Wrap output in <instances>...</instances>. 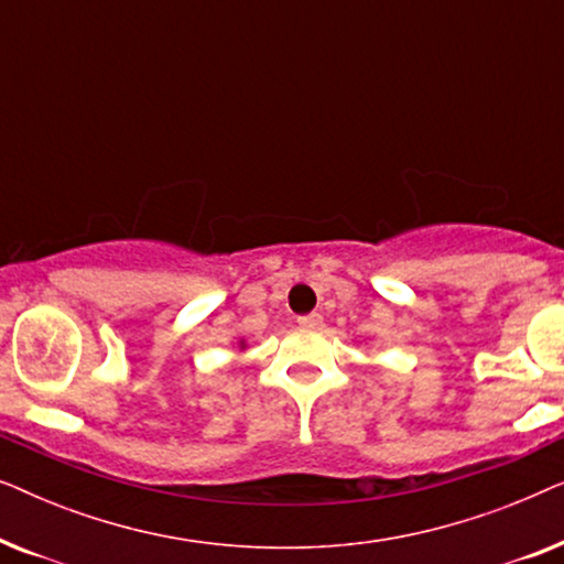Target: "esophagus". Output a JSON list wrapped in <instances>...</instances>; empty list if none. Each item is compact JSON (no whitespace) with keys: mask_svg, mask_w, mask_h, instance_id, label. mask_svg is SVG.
Masks as SVG:
<instances>
[{"mask_svg":"<svg viewBox=\"0 0 564 564\" xmlns=\"http://www.w3.org/2000/svg\"><path fill=\"white\" fill-rule=\"evenodd\" d=\"M297 323L303 328H318L321 323H323V318H321V313H307V315H300Z\"/></svg>","mask_w":564,"mask_h":564,"instance_id":"1","label":"esophagus"}]
</instances>
